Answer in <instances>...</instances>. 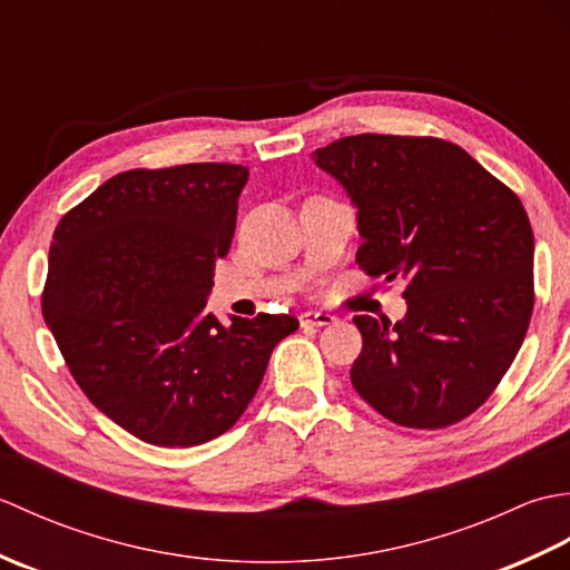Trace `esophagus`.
Instances as JSON below:
<instances>
[{
    "mask_svg": "<svg viewBox=\"0 0 570 570\" xmlns=\"http://www.w3.org/2000/svg\"><path fill=\"white\" fill-rule=\"evenodd\" d=\"M337 318L333 313H325V311H306L301 313V325H333Z\"/></svg>",
    "mask_w": 570,
    "mask_h": 570,
    "instance_id": "obj_1",
    "label": "esophagus"
}]
</instances>
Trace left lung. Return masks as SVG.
<instances>
[{"instance_id":"1","label":"left lung","mask_w":570,"mask_h":570,"mask_svg":"<svg viewBox=\"0 0 570 570\" xmlns=\"http://www.w3.org/2000/svg\"><path fill=\"white\" fill-rule=\"evenodd\" d=\"M357 205L360 269L404 284L406 316H355L350 380L406 429H445L488 402L534 311V233L522 200L458 144L357 135L313 151Z\"/></svg>"}]
</instances>
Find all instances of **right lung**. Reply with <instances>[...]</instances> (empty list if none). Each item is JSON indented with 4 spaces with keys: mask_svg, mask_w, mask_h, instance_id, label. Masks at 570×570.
Returning a JSON list of instances; mask_svg holds the SVG:
<instances>
[{
    "mask_svg": "<svg viewBox=\"0 0 570 570\" xmlns=\"http://www.w3.org/2000/svg\"><path fill=\"white\" fill-rule=\"evenodd\" d=\"M249 168H131L53 233L41 311L85 396L137 439L208 443L245 414L288 313L223 325L205 313Z\"/></svg>",
    "mask_w": 570,
    "mask_h": 570,
    "instance_id": "add662e5",
    "label": "right lung"
}]
</instances>
